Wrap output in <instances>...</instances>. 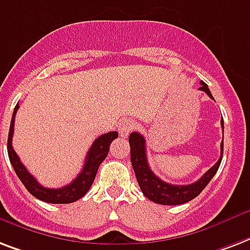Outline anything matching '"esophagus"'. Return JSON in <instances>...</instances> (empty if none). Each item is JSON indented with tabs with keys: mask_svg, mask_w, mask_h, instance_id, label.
<instances>
[{
	"mask_svg": "<svg viewBox=\"0 0 250 250\" xmlns=\"http://www.w3.org/2000/svg\"><path fill=\"white\" fill-rule=\"evenodd\" d=\"M133 127H135V123L132 121H125L122 122L119 127H118V132L121 135L122 138H127L129 135V132L132 131Z\"/></svg>",
	"mask_w": 250,
	"mask_h": 250,
	"instance_id": "1",
	"label": "esophagus"
}]
</instances>
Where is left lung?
<instances>
[{
	"label": "left lung",
	"mask_w": 250,
	"mask_h": 250,
	"mask_svg": "<svg viewBox=\"0 0 250 250\" xmlns=\"http://www.w3.org/2000/svg\"><path fill=\"white\" fill-rule=\"evenodd\" d=\"M199 90L205 91L211 100L214 97L211 94L208 86L203 81L201 83ZM222 128L224 129V122L222 119ZM129 146H131V163L135 170V176L138 180V184L142 188L143 194L146 195L149 201L159 203L164 206H176L182 205L186 202L191 201L202 193V190L208 185L212 180L215 173L218 171L220 163L223 159V142L220 144V159L214 167H209L205 174L194 184L190 185H171L156 176L153 171L150 170L146 160V139L139 132H132L129 135Z\"/></svg>",
	"instance_id": "left-lung-1"
}]
</instances>
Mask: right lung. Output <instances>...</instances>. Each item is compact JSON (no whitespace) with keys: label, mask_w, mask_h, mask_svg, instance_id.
<instances>
[{"label":"right lung","mask_w":250,"mask_h":250,"mask_svg":"<svg viewBox=\"0 0 250 250\" xmlns=\"http://www.w3.org/2000/svg\"><path fill=\"white\" fill-rule=\"evenodd\" d=\"M19 104H17L11 117L10 129H9V138H7V153H9V159L10 163L14 167L17 176L21 180V182L24 185V188H27L28 193L34 195L38 199H41L47 203H72V202L79 201L80 198H83L85 194L89 191V188L94 182L95 174L98 167L102 164L106 157H107L108 149H110V144L112 143L114 139L118 138L117 131H111V132L104 133L100 138H97L90 146V149L87 152L85 164L81 173L76 177L69 185L62 186L59 188H48L42 186L34 177L28 173V170L24 167V165L21 163L18 155L15 153L13 149V133H14V122H15V114L18 111Z\"/></svg>","instance_id":"1"}]
</instances>
